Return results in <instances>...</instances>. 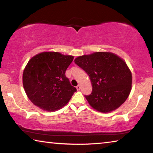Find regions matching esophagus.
Returning <instances> with one entry per match:
<instances>
[{
    "label": "esophagus",
    "mask_w": 153,
    "mask_h": 153,
    "mask_svg": "<svg viewBox=\"0 0 153 153\" xmlns=\"http://www.w3.org/2000/svg\"><path fill=\"white\" fill-rule=\"evenodd\" d=\"M80 88H81V86H80L79 84V85H77V86H76V89H77V90H80Z\"/></svg>",
    "instance_id": "1"
}]
</instances>
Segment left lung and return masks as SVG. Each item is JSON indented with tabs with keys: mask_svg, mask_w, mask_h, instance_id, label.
<instances>
[{
	"mask_svg": "<svg viewBox=\"0 0 153 153\" xmlns=\"http://www.w3.org/2000/svg\"><path fill=\"white\" fill-rule=\"evenodd\" d=\"M74 62L89 76L92 91L85 97L94 109L109 113L126 101L132 76L123 59L110 52H95L79 56Z\"/></svg>",
	"mask_w": 153,
	"mask_h": 153,
	"instance_id": "8db88e82",
	"label": "left lung"
}]
</instances>
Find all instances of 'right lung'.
Returning a JSON list of instances; mask_svg holds the SVG:
<instances>
[{
    "label": "right lung",
    "mask_w": 153,
    "mask_h": 153,
    "mask_svg": "<svg viewBox=\"0 0 153 153\" xmlns=\"http://www.w3.org/2000/svg\"><path fill=\"white\" fill-rule=\"evenodd\" d=\"M74 56L58 52H42L30 59L23 73V86L31 102L53 112L69 101L76 88L65 76Z\"/></svg>",
    "instance_id": "add662e5"
}]
</instances>
